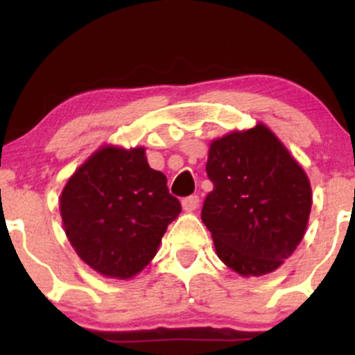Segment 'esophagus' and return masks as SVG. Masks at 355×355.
I'll return each instance as SVG.
<instances>
[{
  "label": "esophagus",
  "mask_w": 355,
  "mask_h": 355,
  "mask_svg": "<svg viewBox=\"0 0 355 355\" xmlns=\"http://www.w3.org/2000/svg\"><path fill=\"white\" fill-rule=\"evenodd\" d=\"M198 202H200L198 195H190V197H185L182 200L183 210H185V211H193L198 207Z\"/></svg>",
  "instance_id": "obj_1"
}]
</instances>
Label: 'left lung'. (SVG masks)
I'll list each match as a JSON object with an SVG mask.
<instances>
[{"mask_svg":"<svg viewBox=\"0 0 355 355\" xmlns=\"http://www.w3.org/2000/svg\"><path fill=\"white\" fill-rule=\"evenodd\" d=\"M202 222L218 259L240 275H263L288 259L307 229L311 183L267 126L210 145Z\"/></svg>","mask_w":355,"mask_h":355,"instance_id":"left-lung-1","label":"left lung"}]
</instances>
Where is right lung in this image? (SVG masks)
<instances>
[{
	"label": "right lung",
	"instance_id": "right-lung-1",
	"mask_svg": "<svg viewBox=\"0 0 355 355\" xmlns=\"http://www.w3.org/2000/svg\"><path fill=\"white\" fill-rule=\"evenodd\" d=\"M61 218L80 259L100 274L130 279L157 254L182 205L144 148L105 146L73 173L60 198Z\"/></svg>",
	"mask_w": 355,
	"mask_h": 355
}]
</instances>
